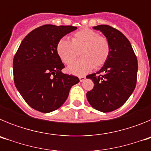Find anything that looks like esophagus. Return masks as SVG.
<instances>
[{"label": "esophagus", "instance_id": "esophagus-1", "mask_svg": "<svg viewBox=\"0 0 151 151\" xmlns=\"http://www.w3.org/2000/svg\"><path fill=\"white\" fill-rule=\"evenodd\" d=\"M85 76H79V80H80V82H84L85 80Z\"/></svg>", "mask_w": 151, "mask_h": 151}]
</instances>
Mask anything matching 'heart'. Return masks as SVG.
<instances>
[{
    "mask_svg": "<svg viewBox=\"0 0 151 151\" xmlns=\"http://www.w3.org/2000/svg\"><path fill=\"white\" fill-rule=\"evenodd\" d=\"M58 57L68 65L76 59L81 52L82 59L69 65L68 73L84 76L93 68H100L108 60L111 54V45L106 37L100 35L97 32L83 29L72 35L71 41L66 38L58 41L56 47Z\"/></svg>",
    "mask_w": 151,
    "mask_h": 151,
    "instance_id": "b5f03b06",
    "label": "heart"
}]
</instances>
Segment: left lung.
<instances>
[{"label":"left lung","mask_w":151,"mask_h":151,"mask_svg":"<svg viewBox=\"0 0 151 151\" xmlns=\"http://www.w3.org/2000/svg\"><path fill=\"white\" fill-rule=\"evenodd\" d=\"M109 39L111 54L97 73L87 78L94 82V88L87 92L89 104L95 110L108 113L126 102L137 82L138 60L128 38L121 32L108 25L94 26Z\"/></svg>","instance_id":"8db88e82"}]
</instances>
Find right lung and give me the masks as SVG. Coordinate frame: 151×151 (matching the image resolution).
<instances>
[{"mask_svg":"<svg viewBox=\"0 0 151 151\" xmlns=\"http://www.w3.org/2000/svg\"><path fill=\"white\" fill-rule=\"evenodd\" d=\"M73 26L44 25L25 37L13 58V78L28 104L41 113H50L66 101L78 77L64 74L65 67L56 50L63 36L76 30Z\"/></svg>","mask_w":151,"mask_h":151,"instance_id":"1","label":"right lung"}]
</instances>
